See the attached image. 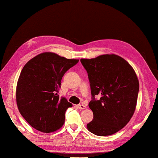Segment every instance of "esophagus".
I'll list each match as a JSON object with an SVG mask.
<instances>
[{"mask_svg": "<svg viewBox=\"0 0 158 158\" xmlns=\"http://www.w3.org/2000/svg\"><path fill=\"white\" fill-rule=\"evenodd\" d=\"M77 107L80 109H85V108H86V106L84 104H79L77 106Z\"/></svg>", "mask_w": 158, "mask_h": 158, "instance_id": "1", "label": "esophagus"}]
</instances>
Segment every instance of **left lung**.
Segmentation results:
<instances>
[{
	"label": "left lung",
	"mask_w": 158,
	"mask_h": 158,
	"mask_svg": "<svg viewBox=\"0 0 158 158\" xmlns=\"http://www.w3.org/2000/svg\"><path fill=\"white\" fill-rule=\"evenodd\" d=\"M90 83L93 100L88 106L93 119L88 130L96 135L116 133L127 125L135 110L139 80L133 67L117 54L81 59ZM101 95L99 100L94 97Z\"/></svg>",
	"instance_id": "1"
}]
</instances>
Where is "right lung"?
I'll list each match as a JSON object with an SVG mask.
<instances>
[{"mask_svg": "<svg viewBox=\"0 0 158 158\" xmlns=\"http://www.w3.org/2000/svg\"><path fill=\"white\" fill-rule=\"evenodd\" d=\"M78 61L45 52L33 57L23 68L16 85V104L31 127L51 133L64 125L65 110L73 104L65 97H59L58 93L65 72Z\"/></svg>", "mask_w": 158, "mask_h": 158, "instance_id": "add662e5", "label": "right lung"}]
</instances>
